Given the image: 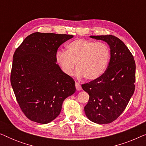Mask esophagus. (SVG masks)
<instances>
[{
	"label": "esophagus",
	"mask_w": 146,
	"mask_h": 146,
	"mask_svg": "<svg viewBox=\"0 0 146 146\" xmlns=\"http://www.w3.org/2000/svg\"><path fill=\"white\" fill-rule=\"evenodd\" d=\"M75 85H76V90H77L78 91L82 89L81 86H80V84H79L78 82H76Z\"/></svg>",
	"instance_id": "esophagus-1"
}]
</instances>
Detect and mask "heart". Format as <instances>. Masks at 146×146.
<instances>
[{"label":"heart","instance_id":"b5f03b06","mask_svg":"<svg viewBox=\"0 0 146 146\" xmlns=\"http://www.w3.org/2000/svg\"><path fill=\"white\" fill-rule=\"evenodd\" d=\"M110 58L108 46L102 42L78 40L66 46V52L58 51L56 61L64 73L71 75L76 63V75L87 80L100 77L106 69Z\"/></svg>","mask_w":146,"mask_h":146}]
</instances>
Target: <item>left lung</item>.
<instances>
[{
	"label": "left lung",
	"mask_w": 146,
	"mask_h": 146,
	"mask_svg": "<svg viewBox=\"0 0 146 146\" xmlns=\"http://www.w3.org/2000/svg\"><path fill=\"white\" fill-rule=\"evenodd\" d=\"M90 38L101 40L109 45L110 60L100 77L82 85L90 96L84 111L90 121L105 124L112 122L121 115L134 92L135 63L130 51L118 38L112 35Z\"/></svg>",
	"instance_id": "8db88e82"
}]
</instances>
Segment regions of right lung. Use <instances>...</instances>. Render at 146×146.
<instances>
[{
	"label": "right lung",
	"mask_w": 146,
	"mask_h": 146,
	"mask_svg": "<svg viewBox=\"0 0 146 146\" xmlns=\"http://www.w3.org/2000/svg\"><path fill=\"white\" fill-rule=\"evenodd\" d=\"M73 37L35 33L15 50L11 83L20 108L31 120L42 124L54 120L64 100L76 92L72 78L56 64L58 48Z\"/></svg>",
	"instance_id": "add662e5"
}]
</instances>
